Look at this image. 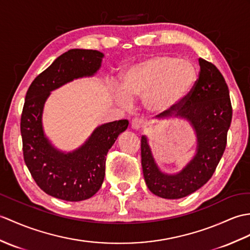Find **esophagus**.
Segmentation results:
<instances>
[{"label":"esophagus","mask_w":250,"mask_h":250,"mask_svg":"<svg viewBox=\"0 0 250 250\" xmlns=\"http://www.w3.org/2000/svg\"><path fill=\"white\" fill-rule=\"evenodd\" d=\"M145 125V121L143 118H139V117H136L134 119H132L131 121V127L133 130H139L141 127H143Z\"/></svg>","instance_id":"obj_1"}]
</instances>
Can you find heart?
<instances>
[{"label": "heart", "instance_id": "1", "mask_svg": "<svg viewBox=\"0 0 250 250\" xmlns=\"http://www.w3.org/2000/svg\"><path fill=\"white\" fill-rule=\"evenodd\" d=\"M197 70L188 61L170 55L149 56L126 69L123 77V89L117 91L124 103L130 99L144 98L150 111H166L177 105L193 90Z\"/></svg>", "mask_w": 250, "mask_h": 250}]
</instances>
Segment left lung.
<instances>
[{"label": "left lung", "instance_id": "left-lung-1", "mask_svg": "<svg viewBox=\"0 0 250 250\" xmlns=\"http://www.w3.org/2000/svg\"><path fill=\"white\" fill-rule=\"evenodd\" d=\"M200 72L189 95L171 108L173 117L188 120L197 136L196 154L183 169L167 175L156 165L146 136H142V167L148 188L165 199H179L194 193L215 171L227 145L232 106L227 83L212 62L199 59ZM171 116L170 111H166Z\"/></svg>", "mask_w": 250, "mask_h": 250}]
</instances>
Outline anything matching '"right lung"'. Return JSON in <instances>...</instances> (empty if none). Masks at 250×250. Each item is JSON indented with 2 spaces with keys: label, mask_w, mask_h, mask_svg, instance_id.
<instances>
[{
  "label": "right lung",
  "mask_w": 250,
  "mask_h": 250,
  "mask_svg": "<svg viewBox=\"0 0 250 250\" xmlns=\"http://www.w3.org/2000/svg\"><path fill=\"white\" fill-rule=\"evenodd\" d=\"M103 53L72 49L52 62L28 87L21 115L23 158L35 182L44 193L66 201L88 199L100 189L108 150L129 121L104 124L72 152L52 146L44 135L42 112L50 92L74 79L91 77L101 67Z\"/></svg>",
  "instance_id": "1"
}]
</instances>
